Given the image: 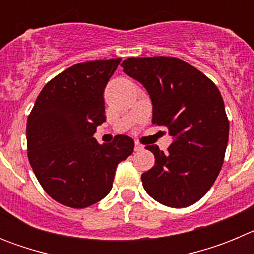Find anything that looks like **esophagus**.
<instances>
[{"instance_id":"obj_1","label":"esophagus","mask_w":254,"mask_h":254,"mask_svg":"<svg viewBox=\"0 0 254 254\" xmlns=\"http://www.w3.org/2000/svg\"><path fill=\"white\" fill-rule=\"evenodd\" d=\"M143 145H141L140 142H134V151H142Z\"/></svg>"}]
</instances>
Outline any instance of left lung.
<instances>
[{"mask_svg": "<svg viewBox=\"0 0 254 254\" xmlns=\"http://www.w3.org/2000/svg\"><path fill=\"white\" fill-rule=\"evenodd\" d=\"M123 72L145 86L152 102V123L165 126L173 142L165 152L149 145L154 167L141 176L158 202L187 207L202 198L223 167L229 120L216 85L196 67L176 57H131Z\"/></svg>", "mask_w": 254, "mask_h": 254, "instance_id": "left-lung-1", "label": "left lung"}]
</instances>
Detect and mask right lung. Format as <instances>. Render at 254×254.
I'll use <instances>...</instances> for the list:
<instances>
[{
	"label": "right lung",
	"mask_w": 254,
	"mask_h": 254,
	"mask_svg": "<svg viewBox=\"0 0 254 254\" xmlns=\"http://www.w3.org/2000/svg\"><path fill=\"white\" fill-rule=\"evenodd\" d=\"M120 62L87 61L64 69L47 82L29 114V163L61 205L85 208L104 198L117 165L133 152V140L126 134L104 145L93 137L105 121L103 94Z\"/></svg>",
	"instance_id": "obj_1"
}]
</instances>
